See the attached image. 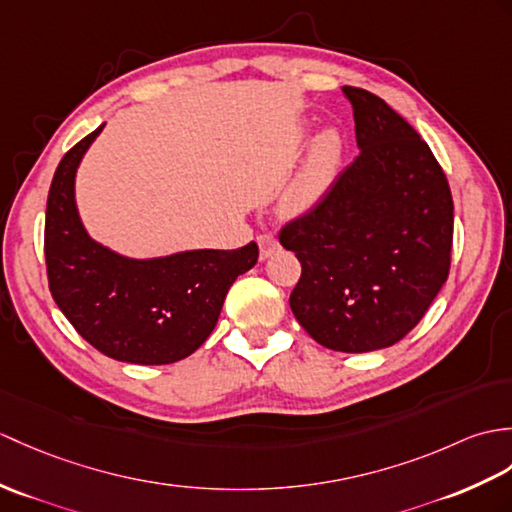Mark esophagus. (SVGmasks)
<instances>
[{"instance_id":"1","label":"esophagus","mask_w":512,"mask_h":512,"mask_svg":"<svg viewBox=\"0 0 512 512\" xmlns=\"http://www.w3.org/2000/svg\"><path fill=\"white\" fill-rule=\"evenodd\" d=\"M257 244H259V257H261V259L270 257V253L277 251V246H279V242L275 240V235H270V233L259 235V237H257Z\"/></svg>"}]
</instances>
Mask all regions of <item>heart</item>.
<instances>
[{"label":"heart","mask_w":512,"mask_h":512,"mask_svg":"<svg viewBox=\"0 0 512 512\" xmlns=\"http://www.w3.org/2000/svg\"><path fill=\"white\" fill-rule=\"evenodd\" d=\"M342 154V141L336 130L320 133L307 152L301 172L283 194V207L290 213H305L323 200L336 181Z\"/></svg>","instance_id":"b5f03b06"}]
</instances>
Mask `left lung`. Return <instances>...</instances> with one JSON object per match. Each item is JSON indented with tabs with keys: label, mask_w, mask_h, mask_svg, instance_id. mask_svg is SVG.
I'll return each instance as SVG.
<instances>
[{
	"label": "left lung",
	"mask_w": 512,
	"mask_h": 512,
	"mask_svg": "<svg viewBox=\"0 0 512 512\" xmlns=\"http://www.w3.org/2000/svg\"><path fill=\"white\" fill-rule=\"evenodd\" d=\"M360 154L329 194L288 220L279 242L301 261L292 314L342 353L390 347L419 325L447 281L454 200L430 146L375 93L342 87Z\"/></svg>",
	"instance_id": "1"
}]
</instances>
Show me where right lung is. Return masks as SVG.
I'll list each match as a JSON object with an SVG mask.
<instances>
[{"mask_svg":"<svg viewBox=\"0 0 512 512\" xmlns=\"http://www.w3.org/2000/svg\"><path fill=\"white\" fill-rule=\"evenodd\" d=\"M102 130L65 152L45 209V268L56 305L91 347L130 364H172L192 355L218 323L224 296L257 264L259 248L187 251L128 259L95 244L74 202L76 168Z\"/></svg>","mask_w":512,"mask_h":512,"instance_id":"add662e5","label":"right lung"}]
</instances>
